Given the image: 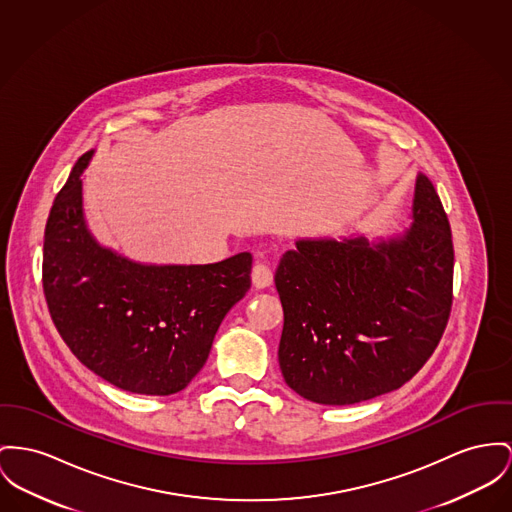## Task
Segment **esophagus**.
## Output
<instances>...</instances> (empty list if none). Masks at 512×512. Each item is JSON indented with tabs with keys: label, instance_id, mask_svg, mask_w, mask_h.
Wrapping results in <instances>:
<instances>
[{
	"label": "esophagus",
	"instance_id": "1",
	"mask_svg": "<svg viewBox=\"0 0 512 512\" xmlns=\"http://www.w3.org/2000/svg\"><path fill=\"white\" fill-rule=\"evenodd\" d=\"M272 281L273 273L270 264H266V262H256L254 268H252V283H254L258 289H264V287H270Z\"/></svg>",
	"mask_w": 512,
	"mask_h": 512
}]
</instances>
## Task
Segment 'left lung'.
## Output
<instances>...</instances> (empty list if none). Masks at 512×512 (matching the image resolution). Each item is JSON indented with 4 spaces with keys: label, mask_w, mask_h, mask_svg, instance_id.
<instances>
[{
    "label": "left lung",
    "mask_w": 512,
    "mask_h": 512,
    "mask_svg": "<svg viewBox=\"0 0 512 512\" xmlns=\"http://www.w3.org/2000/svg\"><path fill=\"white\" fill-rule=\"evenodd\" d=\"M411 225L369 242L303 239L275 270L279 369L310 402L349 406L398 390L443 338L454 248L433 182L419 174Z\"/></svg>",
    "instance_id": "obj_1"
}]
</instances>
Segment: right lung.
<instances>
[{
  "label": "right lung",
  "instance_id": "right-lung-1",
  "mask_svg": "<svg viewBox=\"0 0 512 512\" xmlns=\"http://www.w3.org/2000/svg\"><path fill=\"white\" fill-rule=\"evenodd\" d=\"M95 151L73 167L44 231L42 287L71 353L134 394L169 396L202 371L225 314L250 289L252 254L205 266L139 264L91 235L83 182Z\"/></svg>",
  "mask_w": 512,
  "mask_h": 512
}]
</instances>
